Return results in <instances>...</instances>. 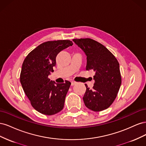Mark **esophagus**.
Listing matches in <instances>:
<instances>
[{
    "mask_svg": "<svg viewBox=\"0 0 146 146\" xmlns=\"http://www.w3.org/2000/svg\"><path fill=\"white\" fill-rule=\"evenodd\" d=\"M76 82H75V81H72L71 82V85L72 86H74V85H76Z\"/></svg>",
    "mask_w": 146,
    "mask_h": 146,
    "instance_id": "obj_1",
    "label": "esophagus"
}]
</instances>
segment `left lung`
Listing matches in <instances>:
<instances>
[{
  "instance_id": "obj_1",
  "label": "left lung",
  "mask_w": 146,
  "mask_h": 146,
  "mask_svg": "<svg viewBox=\"0 0 146 146\" xmlns=\"http://www.w3.org/2000/svg\"><path fill=\"white\" fill-rule=\"evenodd\" d=\"M87 56L86 70L94 71L92 89L86 84L83 99L86 107L100 111L110 107L115 100L121 85L119 64L116 57L104 45L91 38L73 39Z\"/></svg>"
}]
</instances>
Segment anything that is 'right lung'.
<instances>
[{"instance_id": "obj_1", "label": "right lung", "mask_w": 146, "mask_h": 146, "mask_svg": "<svg viewBox=\"0 0 146 146\" xmlns=\"http://www.w3.org/2000/svg\"><path fill=\"white\" fill-rule=\"evenodd\" d=\"M72 44L68 39L44 42L31 51L24 61L20 74L21 85L31 105L41 114L53 115L64 107L71 83L68 80L56 83L50 80L48 75L54 71L58 53Z\"/></svg>"}]
</instances>
